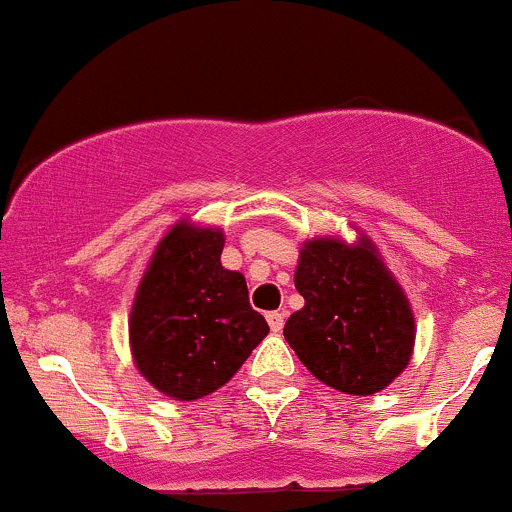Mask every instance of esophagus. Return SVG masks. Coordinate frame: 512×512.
<instances>
[{
  "label": "esophagus",
  "mask_w": 512,
  "mask_h": 512,
  "mask_svg": "<svg viewBox=\"0 0 512 512\" xmlns=\"http://www.w3.org/2000/svg\"><path fill=\"white\" fill-rule=\"evenodd\" d=\"M266 321H268V326H271V331L278 333L283 328V321H286V316H283L281 311H271V313H266Z\"/></svg>",
  "instance_id": "esophagus-1"
}]
</instances>
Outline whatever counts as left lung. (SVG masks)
<instances>
[{
	"label": "left lung",
	"instance_id": "left-lung-1",
	"mask_svg": "<svg viewBox=\"0 0 512 512\" xmlns=\"http://www.w3.org/2000/svg\"><path fill=\"white\" fill-rule=\"evenodd\" d=\"M293 283L306 303L291 313L283 336L318 381L348 396H373L406 371L416 318L366 234L358 231L356 244L341 236L303 241Z\"/></svg>",
	"mask_w": 512,
	"mask_h": 512
}]
</instances>
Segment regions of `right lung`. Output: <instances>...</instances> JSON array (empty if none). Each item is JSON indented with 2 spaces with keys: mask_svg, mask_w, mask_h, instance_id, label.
Returning <instances> with one entry per match:
<instances>
[{
  "mask_svg": "<svg viewBox=\"0 0 512 512\" xmlns=\"http://www.w3.org/2000/svg\"><path fill=\"white\" fill-rule=\"evenodd\" d=\"M224 231L181 219L166 231L136 286L129 316L134 366L174 401L219 391L266 338L244 273L221 266Z\"/></svg>",
  "mask_w": 512,
  "mask_h": 512,
  "instance_id": "right-lung-1",
  "label": "right lung"
}]
</instances>
